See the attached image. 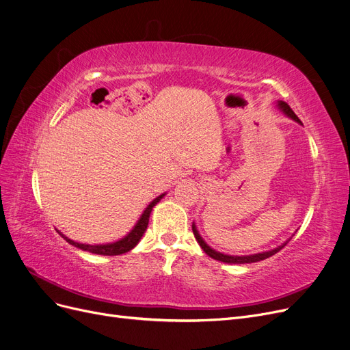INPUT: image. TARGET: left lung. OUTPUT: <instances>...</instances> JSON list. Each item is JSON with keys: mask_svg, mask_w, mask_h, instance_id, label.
Instances as JSON below:
<instances>
[{"mask_svg": "<svg viewBox=\"0 0 350 350\" xmlns=\"http://www.w3.org/2000/svg\"><path fill=\"white\" fill-rule=\"evenodd\" d=\"M275 106L278 107V110L283 111V113H284L287 118H290V119H293L295 122H297V123L303 124V123L300 122V119L296 116L295 111H293V110L290 109V106H288L286 102H283V100H278ZM192 231H193L195 239H197L198 244H200V245H201V248L205 251V254H206V256H209V257L214 258V260H218V261H222V262H227V264H250V262H257V261L265 260V258H269V257L274 256L275 253H278V251H280V250H282V248H283V247L290 241V239H291V237H290V239H288L286 243H283L282 245H278V247H275V248H273V250H269V251H262V253L250 254V256H230V254L219 253V251H217V250H214V248L209 247V245L204 241V239L201 237V234L198 232L197 226H195V222H192Z\"/></svg>", "mask_w": 350, "mask_h": 350, "instance_id": "1", "label": "left lung"}]
</instances>
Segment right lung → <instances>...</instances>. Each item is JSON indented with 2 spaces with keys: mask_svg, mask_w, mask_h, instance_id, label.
<instances>
[{
  "mask_svg": "<svg viewBox=\"0 0 350 350\" xmlns=\"http://www.w3.org/2000/svg\"><path fill=\"white\" fill-rule=\"evenodd\" d=\"M166 195V192L161 193L159 197H157L155 200H153L145 209L144 213L141 215V218L137 219V222L133 226V228L123 237V239L118 240V241H113V243H107V244H83V243H77V241H73L70 240L68 237H66L62 231L57 230V232L63 237V239L68 243L72 244L83 251H89V253L92 254H99V256H120V254H124L128 253V251H131L132 248H135L137 245V243L141 241V239L144 237L146 228H148V222H149V217H150V213L153 206H155L163 197Z\"/></svg>",
  "mask_w": 350,
  "mask_h": 350,
  "instance_id": "obj_1",
  "label": "right lung"
}]
</instances>
